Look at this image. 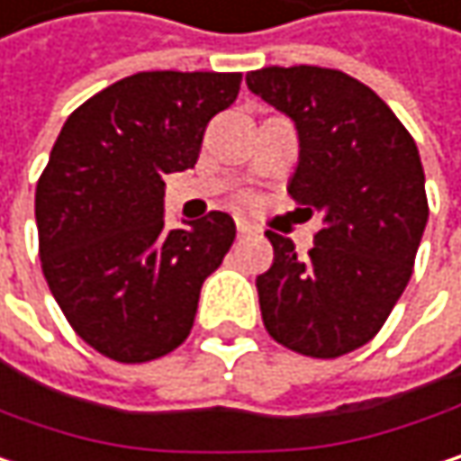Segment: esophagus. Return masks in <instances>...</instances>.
Masks as SVG:
<instances>
[{
    "mask_svg": "<svg viewBox=\"0 0 461 461\" xmlns=\"http://www.w3.org/2000/svg\"><path fill=\"white\" fill-rule=\"evenodd\" d=\"M236 230H239V236H249V233H255L258 228H255L252 222H247V220H236Z\"/></svg>",
    "mask_w": 461,
    "mask_h": 461,
    "instance_id": "esophagus-1",
    "label": "esophagus"
}]
</instances>
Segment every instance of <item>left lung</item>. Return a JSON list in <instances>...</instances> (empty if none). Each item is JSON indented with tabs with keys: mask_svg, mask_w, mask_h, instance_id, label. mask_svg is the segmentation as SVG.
Returning a JSON list of instances; mask_svg holds the SVG:
<instances>
[{
	"mask_svg": "<svg viewBox=\"0 0 461 461\" xmlns=\"http://www.w3.org/2000/svg\"><path fill=\"white\" fill-rule=\"evenodd\" d=\"M247 86L300 138L289 196L321 214L308 258L273 230L258 276L267 334L311 358L366 345L403 294L428 225L425 169L409 130L375 89L318 66H267Z\"/></svg>",
	"mask_w": 461,
	"mask_h": 461,
	"instance_id": "1",
	"label": "left lung"
}]
</instances>
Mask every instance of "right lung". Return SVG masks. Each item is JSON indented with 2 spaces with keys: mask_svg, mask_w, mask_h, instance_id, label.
Segmentation results:
<instances>
[{
  "mask_svg": "<svg viewBox=\"0 0 461 461\" xmlns=\"http://www.w3.org/2000/svg\"><path fill=\"white\" fill-rule=\"evenodd\" d=\"M241 74L143 71L105 86L63 124L36 183L39 258L63 316L119 364L172 353L202 284L236 239L225 212L164 225V175L196 164L203 130Z\"/></svg>",
  "mask_w": 461,
  "mask_h": 461,
  "instance_id": "add662e5",
  "label": "right lung"
}]
</instances>
